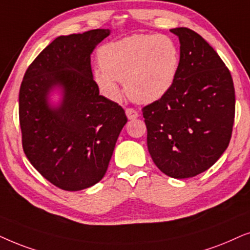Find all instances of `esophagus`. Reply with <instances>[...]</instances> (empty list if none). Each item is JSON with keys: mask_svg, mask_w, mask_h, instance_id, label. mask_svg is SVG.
Listing matches in <instances>:
<instances>
[{"mask_svg": "<svg viewBox=\"0 0 250 250\" xmlns=\"http://www.w3.org/2000/svg\"><path fill=\"white\" fill-rule=\"evenodd\" d=\"M125 114H127L129 120H135V119H137L138 116H139L138 112L136 111V109H134V108H127V109H125Z\"/></svg>", "mask_w": 250, "mask_h": 250, "instance_id": "obj_1", "label": "esophagus"}]
</instances>
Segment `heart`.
<instances>
[{
    "label": "heart",
    "instance_id": "1",
    "mask_svg": "<svg viewBox=\"0 0 250 250\" xmlns=\"http://www.w3.org/2000/svg\"><path fill=\"white\" fill-rule=\"evenodd\" d=\"M98 61L94 79L106 97L119 101V82H125L129 97L146 104L168 94L177 78L181 56L167 35L134 34L103 45Z\"/></svg>",
    "mask_w": 250,
    "mask_h": 250
}]
</instances>
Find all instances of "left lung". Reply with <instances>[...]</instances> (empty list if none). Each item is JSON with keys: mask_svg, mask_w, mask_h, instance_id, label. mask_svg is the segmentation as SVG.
<instances>
[{"mask_svg": "<svg viewBox=\"0 0 250 250\" xmlns=\"http://www.w3.org/2000/svg\"><path fill=\"white\" fill-rule=\"evenodd\" d=\"M181 43L177 78L168 94L143 107L147 148L169 177H194L228 148L235 112L233 80L217 52L192 29H170Z\"/></svg>", "mask_w": 250, "mask_h": 250, "instance_id": "1", "label": "left lung"}]
</instances>
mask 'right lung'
Returning <instances> with one entry per match:
<instances>
[{
	"label": "right lung",
	"mask_w": 250,
	"mask_h": 250,
	"mask_svg": "<svg viewBox=\"0 0 250 250\" xmlns=\"http://www.w3.org/2000/svg\"><path fill=\"white\" fill-rule=\"evenodd\" d=\"M109 29L58 36L29 65L19 90L22 148L43 177L65 191L97 184L127 123L125 109L99 95L90 55ZM62 90L58 105L49 92Z\"/></svg>",
	"instance_id": "1"
}]
</instances>
